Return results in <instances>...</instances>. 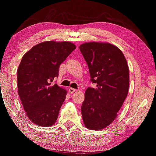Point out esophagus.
<instances>
[{"label": "esophagus", "instance_id": "esophagus-1", "mask_svg": "<svg viewBox=\"0 0 156 156\" xmlns=\"http://www.w3.org/2000/svg\"><path fill=\"white\" fill-rule=\"evenodd\" d=\"M76 91V90L75 89H73V88H69V92L70 93H73Z\"/></svg>", "mask_w": 156, "mask_h": 156}]
</instances>
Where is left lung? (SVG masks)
<instances>
[{"mask_svg": "<svg viewBox=\"0 0 156 156\" xmlns=\"http://www.w3.org/2000/svg\"><path fill=\"white\" fill-rule=\"evenodd\" d=\"M95 89L89 87L82 104L87 128L100 130L117 117L129 90V67L119 48L108 42H86L80 46Z\"/></svg>", "mask_w": 156, "mask_h": 156, "instance_id": "obj_1", "label": "left lung"}]
</instances>
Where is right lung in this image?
I'll list each match as a JSON object with an SVG mask.
<instances>
[{
	"label": "right lung",
	"instance_id": "obj_1",
	"mask_svg": "<svg viewBox=\"0 0 156 156\" xmlns=\"http://www.w3.org/2000/svg\"><path fill=\"white\" fill-rule=\"evenodd\" d=\"M76 46L69 41H47L35 45L22 56L17 71L18 93L27 116L42 127L53 126L66 100L67 90L51 82L60 65Z\"/></svg>",
	"mask_w": 156,
	"mask_h": 156
}]
</instances>
